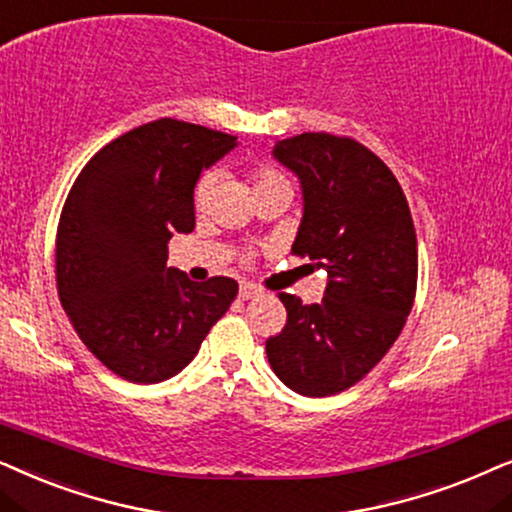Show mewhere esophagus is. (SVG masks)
Listing matches in <instances>:
<instances>
[{"label": "esophagus", "mask_w": 512, "mask_h": 512, "mask_svg": "<svg viewBox=\"0 0 512 512\" xmlns=\"http://www.w3.org/2000/svg\"><path fill=\"white\" fill-rule=\"evenodd\" d=\"M238 295H241V299H252V297L262 295V290L257 288L255 283H241V290H238Z\"/></svg>", "instance_id": "esophagus-1"}]
</instances>
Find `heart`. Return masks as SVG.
Here are the masks:
<instances>
[{
	"label": "heart",
	"instance_id": "b5f03b06",
	"mask_svg": "<svg viewBox=\"0 0 512 512\" xmlns=\"http://www.w3.org/2000/svg\"><path fill=\"white\" fill-rule=\"evenodd\" d=\"M252 180H255V189L276 185V182H288V180H285L283 173H278V170L271 168V166L257 168L255 173H252ZM217 182H220V170H217V168H210L199 177V182H196V187H194V206L196 208H199V210L208 208V203L213 201Z\"/></svg>",
	"mask_w": 512,
	"mask_h": 512
}]
</instances>
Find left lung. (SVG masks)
<instances>
[{"mask_svg":"<svg viewBox=\"0 0 512 512\" xmlns=\"http://www.w3.org/2000/svg\"><path fill=\"white\" fill-rule=\"evenodd\" d=\"M274 156L304 192L292 252L330 281L320 304L278 292L288 320L267 339V358L285 386L323 398L358 384L403 332L417 295V231L391 168L358 140L302 133Z\"/></svg>","mask_w":512,"mask_h":512,"instance_id":"8db88e82","label":"left lung"}]
</instances>
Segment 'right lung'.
<instances>
[{
  "label": "right lung",
  "mask_w": 512,
  "mask_h": 512,
  "mask_svg": "<svg viewBox=\"0 0 512 512\" xmlns=\"http://www.w3.org/2000/svg\"><path fill=\"white\" fill-rule=\"evenodd\" d=\"M234 135L159 119L91 156L67 194L56 234L60 304L86 349L133 384H156L192 363L234 302L238 283H194L168 267V241L194 229L201 170Z\"/></svg>",
  "instance_id": "obj_1"
}]
</instances>
